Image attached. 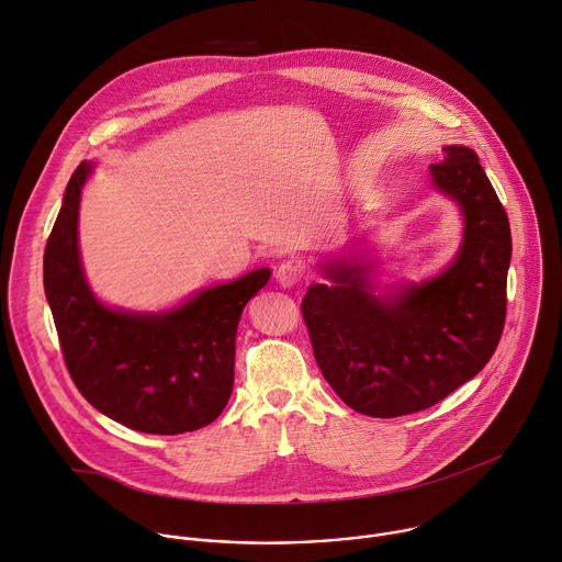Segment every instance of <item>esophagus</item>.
I'll list each match as a JSON object with an SVG mask.
<instances>
[{
    "mask_svg": "<svg viewBox=\"0 0 562 562\" xmlns=\"http://www.w3.org/2000/svg\"><path fill=\"white\" fill-rule=\"evenodd\" d=\"M302 265L300 262H295V260H284L282 265H278V269H276V278H278V282L284 286V289H289V286H293V284H297L300 280H302Z\"/></svg>",
    "mask_w": 562,
    "mask_h": 562,
    "instance_id": "esophagus-1",
    "label": "esophagus"
}]
</instances>
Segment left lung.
<instances>
[{"label": "left lung", "mask_w": 562, "mask_h": 562, "mask_svg": "<svg viewBox=\"0 0 562 562\" xmlns=\"http://www.w3.org/2000/svg\"><path fill=\"white\" fill-rule=\"evenodd\" d=\"M434 182L464 215L462 249L438 278L391 300L373 295L358 265L327 267L302 317L315 362L353 412L397 418L434 407L494 356L507 315L512 228L467 146H445Z\"/></svg>", "instance_id": "1"}]
</instances>
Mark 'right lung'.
<instances>
[{
  "label": "right lung",
  "instance_id": "1",
  "mask_svg": "<svg viewBox=\"0 0 562 562\" xmlns=\"http://www.w3.org/2000/svg\"><path fill=\"white\" fill-rule=\"evenodd\" d=\"M89 173L82 162L70 176L44 251V291L66 369L98 412L128 429L157 436L202 429L228 403L239 315L271 271L206 289L162 315L102 306L77 251L79 195Z\"/></svg>",
  "mask_w": 562,
  "mask_h": 562
}]
</instances>
